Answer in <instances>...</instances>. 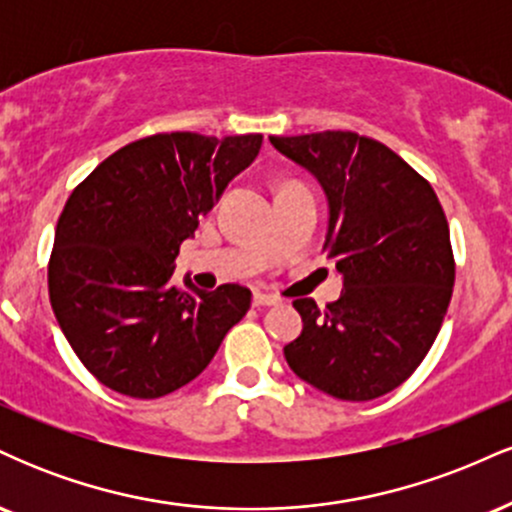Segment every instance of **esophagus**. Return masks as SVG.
<instances>
[{
    "mask_svg": "<svg viewBox=\"0 0 512 512\" xmlns=\"http://www.w3.org/2000/svg\"><path fill=\"white\" fill-rule=\"evenodd\" d=\"M281 301L274 296V293H264V291H255V296H252V305H257V308H262V305H279Z\"/></svg>",
    "mask_w": 512,
    "mask_h": 512,
    "instance_id": "obj_1",
    "label": "esophagus"
}]
</instances>
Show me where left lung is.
<instances>
[{
    "mask_svg": "<svg viewBox=\"0 0 512 512\" xmlns=\"http://www.w3.org/2000/svg\"><path fill=\"white\" fill-rule=\"evenodd\" d=\"M330 199L325 255L344 274L337 301L296 298L301 337L284 346L298 378L346 402L395 390L419 368L448 313L455 257L431 182L356 132L269 137Z\"/></svg>",
    "mask_w": 512,
    "mask_h": 512,
    "instance_id": "obj_1",
    "label": "left lung"
}]
</instances>
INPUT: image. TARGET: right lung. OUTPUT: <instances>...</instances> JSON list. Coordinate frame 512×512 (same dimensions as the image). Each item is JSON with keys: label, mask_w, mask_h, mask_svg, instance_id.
<instances>
[{"label": "right lung", "mask_w": 512, "mask_h": 512, "mask_svg": "<svg viewBox=\"0 0 512 512\" xmlns=\"http://www.w3.org/2000/svg\"><path fill=\"white\" fill-rule=\"evenodd\" d=\"M262 134H151L74 187L48 264L50 303L88 373L134 399L195 380L250 310L238 284H173L182 240L260 154Z\"/></svg>", "instance_id": "add662e5"}]
</instances>
